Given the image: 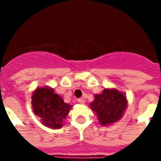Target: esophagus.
<instances>
[{
  "label": "esophagus",
  "mask_w": 161,
  "mask_h": 161,
  "mask_svg": "<svg viewBox=\"0 0 161 161\" xmlns=\"http://www.w3.org/2000/svg\"><path fill=\"white\" fill-rule=\"evenodd\" d=\"M77 102H78L79 103H84L85 100H84L83 97H81V98H78V99H77Z\"/></svg>",
  "instance_id": "1"
}]
</instances>
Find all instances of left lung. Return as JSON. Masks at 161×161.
<instances>
[{
    "instance_id": "8db88e82",
    "label": "left lung",
    "mask_w": 161,
    "mask_h": 161,
    "mask_svg": "<svg viewBox=\"0 0 161 161\" xmlns=\"http://www.w3.org/2000/svg\"><path fill=\"white\" fill-rule=\"evenodd\" d=\"M90 105L91 109L97 113L100 123L105 126L121 118L127 107V99L116 90L104 89L102 94L95 96L94 102Z\"/></svg>"
}]
</instances>
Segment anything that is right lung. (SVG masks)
Masks as SVG:
<instances>
[{
    "label": "right lung",
    "mask_w": 161,
    "mask_h": 161,
    "mask_svg": "<svg viewBox=\"0 0 161 161\" xmlns=\"http://www.w3.org/2000/svg\"><path fill=\"white\" fill-rule=\"evenodd\" d=\"M32 104L34 114L41 118L43 124L52 128L62 127V122L72 107L48 87L36 89L32 97Z\"/></svg>",
    "instance_id": "add662e5"
}]
</instances>
